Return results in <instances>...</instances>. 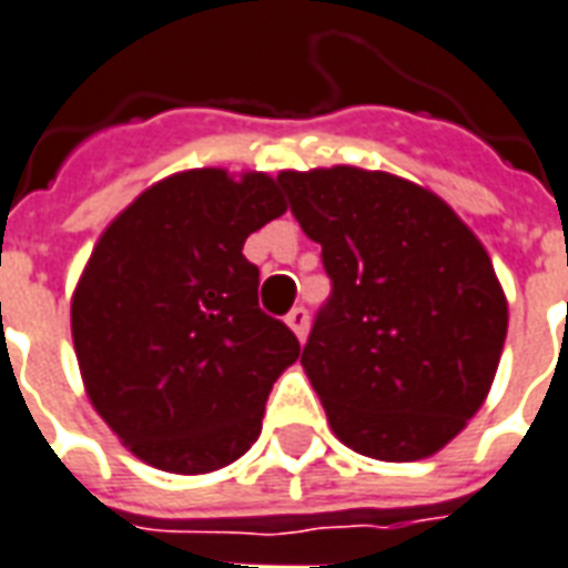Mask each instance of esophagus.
I'll use <instances>...</instances> for the list:
<instances>
[{
  "instance_id": "obj_1",
  "label": "esophagus",
  "mask_w": 568,
  "mask_h": 568,
  "mask_svg": "<svg viewBox=\"0 0 568 568\" xmlns=\"http://www.w3.org/2000/svg\"><path fill=\"white\" fill-rule=\"evenodd\" d=\"M287 326L296 333L300 342H305V335H308V312H305L302 305L300 308H293V312L287 314Z\"/></svg>"
}]
</instances>
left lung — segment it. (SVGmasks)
Wrapping results in <instances>:
<instances>
[{
  "label": "left lung",
  "instance_id": "1",
  "mask_svg": "<svg viewBox=\"0 0 568 568\" xmlns=\"http://www.w3.org/2000/svg\"><path fill=\"white\" fill-rule=\"evenodd\" d=\"M333 281L302 369L347 448L433 457L481 408L508 333L494 263L433 190L390 172H281Z\"/></svg>",
  "mask_w": 568,
  "mask_h": 568
}]
</instances>
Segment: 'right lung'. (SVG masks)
Here are the masks:
<instances>
[{
  "label": "right lung",
  "instance_id": "add662e5",
  "mask_svg": "<svg viewBox=\"0 0 568 568\" xmlns=\"http://www.w3.org/2000/svg\"><path fill=\"white\" fill-rule=\"evenodd\" d=\"M284 211L266 172L187 169L99 235L72 293L74 357L99 417L153 469L205 475L242 457L300 357L260 312V268L242 254Z\"/></svg>",
  "mask_w": 568,
  "mask_h": 568
}]
</instances>
